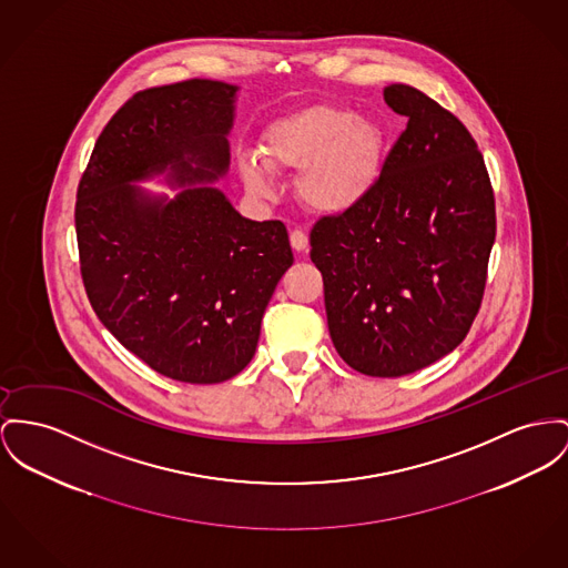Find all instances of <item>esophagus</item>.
Returning <instances> with one entry per match:
<instances>
[{
  "mask_svg": "<svg viewBox=\"0 0 568 568\" xmlns=\"http://www.w3.org/2000/svg\"><path fill=\"white\" fill-rule=\"evenodd\" d=\"M291 245H293L295 252H307V245H310L307 234L303 230H293L291 232Z\"/></svg>",
  "mask_w": 568,
  "mask_h": 568,
  "instance_id": "obj_1",
  "label": "esophagus"
}]
</instances>
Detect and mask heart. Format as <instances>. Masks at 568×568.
Listing matches in <instances>:
<instances>
[{"instance_id":"1","label":"heart","mask_w":568,"mask_h":568,"mask_svg":"<svg viewBox=\"0 0 568 568\" xmlns=\"http://www.w3.org/2000/svg\"><path fill=\"white\" fill-rule=\"evenodd\" d=\"M261 156L243 154L239 170L258 200L277 193L273 172H300L297 197L321 215L357 209L377 185L385 135L377 122L334 105H316L268 126Z\"/></svg>"}]
</instances>
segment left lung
Masks as SVG:
<instances>
[{
    "label": "left lung",
    "mask_w": 568,
    "mask_h": 568,
    "mask_svg": "<svg viewBox=\"0 0 568 568\" xmlns=\"http://www.w3.org/2000/svg\"><path fill=\"white\" fill-rule=\"evenodd\" d=\"M383 99L407 129L373 193L312 227L310 258L338 355L389 378L435 364L467 336L485 293L495 200L456 115L407 83H389Z\"/></svg>",
    "instance_id": "left-lung-1"
}]
</instances>
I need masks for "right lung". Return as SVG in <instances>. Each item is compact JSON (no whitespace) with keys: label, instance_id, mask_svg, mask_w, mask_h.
<instances>
[{"label":"right lung","instance_id":"1","mask_svg":"<svg viewBox=\"0 0 568 568\" xmlns=\"http://www.w3.org/2000/svg\"><path fill=\"white\" fill-rule=\"evenodd\" d=\"M239 85L190 79L129 99L77 190L81 277L99 321L152 371L222 383L254 357L280 277L282 222L243 217L215 187L230 168ZM159 178L170 199L136 183Z\"/></svg>","mask_w":568,"mask_h":568}]
</instances>
